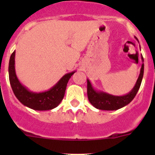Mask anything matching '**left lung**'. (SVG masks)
<instances>
[{"label": "left lung", "mask_w": 155, "mask_h": 155, "mask_svg": "<svg viewBox=\"0 0 155 155\" xmlns=\"http://www.w3.org/2000/svg\"><path fill=\"white\" fill-rule=\"evenodd\" d=\"M137 40L138 39H137ZM141 59L143 62V58L142 55ZM143 68H144V64L143 63L141 68H140V75L138 77L135 86L131 90L130 92H129L128 94L123 95V96H115V95H112V94L102 92V91H96L93 88L91 82L87 79V93L89 102L94 107L98 109H102V110H117V109L128 105L134 99V97L136 96L137 93L140 87L142 78L143 76Z\"/></svg>", "instance_id": "8db88e82"}]
</instances>
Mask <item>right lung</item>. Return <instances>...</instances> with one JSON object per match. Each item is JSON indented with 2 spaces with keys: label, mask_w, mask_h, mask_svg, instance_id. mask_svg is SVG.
Here are the masks:
<instances>
[{
  "label": "right lung",
  "mask_w": 155,
  "mask_h": 155,
  "mask_svg": "<svg viewBox=\"0 0 155 155\" xmlns=\"http://www.w3.org/2000/svg\"><path fill=\"white\" fill-rule=\"evenodd\" d=\"M15 51H14L11 55L8 72L11 86L16 98L23 105L34 110H50L57 107L64 98L68 81L75 71L66 74L55 85L48 91L39 93L32 92L23 86L18 79L15 68Z\"/></svg>",
  "instance_id": "obj_1"
}]
</instances>
